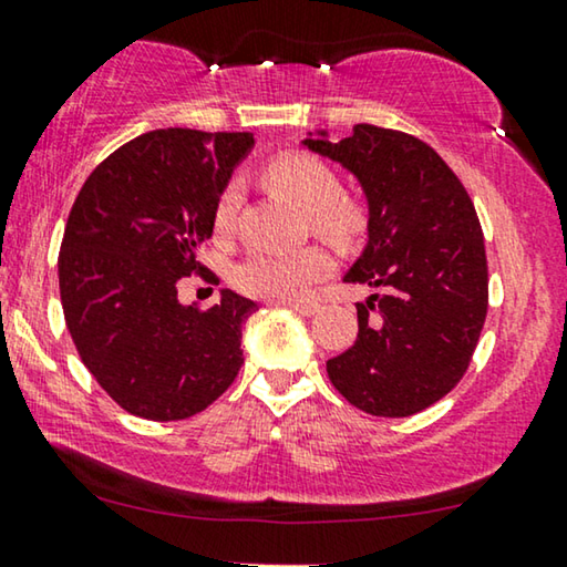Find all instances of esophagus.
Instances as JSON below:
<instances>
[{"label":"esophagus","instance_id":"1","mask_svg":"<svg viewBox=\"0 0 567 567\" xmlns=\"http://www.w3.org/2000/svg\"><path fill=\"white\" fill-rule=\"evenodd\" d=\"M287 308L300 312V316H316V312L320 310L318 302H287Z\"/></svg>","mask_w":567,"mask_h":567}]
</instances>
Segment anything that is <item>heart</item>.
Wrapping results in <instances>:
<instances>
[{
	"label": "heart",
	"instance_id": "obj_1",
	"mask_svg": "<svg viewBox=\"0 0 567 567\" xmlns=\"http://www.w3.org/2000/svg\"><path fill=\"white\" fill-rule=\"evenodd\" d=\"M267 181L285 190L310 214V224L320 236L346 241L361 229L357 203L341 198V181L331 167L316 157L287 155L267 167ZM241 206V183L231 181L216 198L214 226L218 236L234 231ZM333 272V257L320 247L295 251H251L234 269V285L244 295L269 302H295L312 290V285Z\"/></svg>",
	"mask_w": 567,
	"mask_h": 567
}]
</instances>
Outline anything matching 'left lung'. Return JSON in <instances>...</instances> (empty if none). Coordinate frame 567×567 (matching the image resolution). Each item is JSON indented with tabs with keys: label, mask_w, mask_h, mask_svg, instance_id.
I'll use <instances>...</instances> for the list:
<instances>
[{
	"label": "left lung",
	"mask_w": 567,
	"mask_h": 567,
	"mask_svg": "<svg viewBox=\"0 0 567 567\" xmlns=\"http://www.w3.org/2000/svg\"><path fill=\"white\" fill-rule=\"evenodd\" d=\"M302 147L357 177L367 198V244L343 282L379 290L357 302V343L326 364L353 408L408 417L461 382L488 306L476 208L433 147L404 132L357 124Z\"/></svg>",
	"instance_id": "left-lung-1"
}]
</instances>
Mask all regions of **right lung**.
Instances as JSON below:
<instances>
[{
	"mask_svg": "<svg viewBox=\"0 0 567 567\" xmlns=\"http://www.w3.org/2000/svg\"><path fill=\"white\" fill-rule=\"evenodd\" d=\"M255 147L249 132L155 130L109 155L68 216L58 282L81 361L132 415L185 420L218 400L244 364L255 300L221 290L183 306L177 282L200 269L216 198Z\"/></svg>",
	"mask_w": 567,
	"mask_h": 567,
	"instance_id": "right-lung-1",
	"label": "right lung"
}]
</instances>
